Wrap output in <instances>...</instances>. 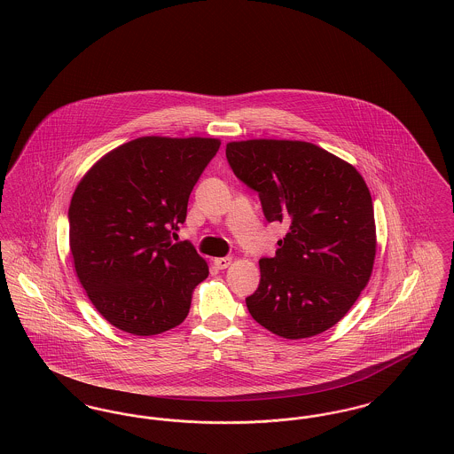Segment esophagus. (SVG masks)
<instances>
[{"instance_id": "esophagus-1", "label": "esophagus", "mask_w": 454, "mask_h": 454, "mask_svg": "<svg viewBox=\"0 0 454 454\" xmlns=\"http://www.w3.org/2000/svg\"><path fill=\"white\" fill-rule=\"evenodd\" d=\"M230 264H231V257H219V259H214V266H215L217 270H226Z\"/></svg>"}]
</instances>
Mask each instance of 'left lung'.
I'll use <instances>...</instances> for the list:
<instances>
[{
	"instance_id": "1",
	"label": "left lung",
	"mask_w": 454,
	"mask_h": 454,
	"mask_svg": "<svg viewBox=\"0 0 454 454\" xmlns=\"http://www.w3.org/2000/svg\"><path fill=\"white\" fill-rule=\"evenodd\" d=\"M235 176L259 193L268 223L288 224L275 257H262L250 316L283 339L337 325L372 277L377 235L370 190L342 159L306 141L226 145Z\"/></svg>"
}]
</instances>
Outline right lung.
I'll return each mask as SVG.
<instances>
[{
  "label": "right lung",
  "mask_w": 454,
  "mask_h": 454,
  "mask_svg": "<svg viewBox=\"0 0 454 454\" xmlns=\"http://www.w3.org/2000/svg\"><path fill=\"white\" fill-rule=\"evenodd\" d=\"M214 138L143 137L102 157L79 181L69 207L70 254L97 311L133 335L184 321L207 262L173 244L190 193L217 153Z\"/></svg>",
  "instance_id": "obj_1"
}]
</instances>
